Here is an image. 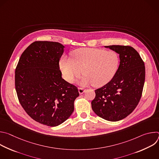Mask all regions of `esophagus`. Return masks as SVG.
I'll use <instances>...</instances> for the list:
<instances>
[{
	"instance_id": "34e87169",
	"label": "esophagus",
	"mask_w": 159,
	"mask_h": 159,
	"mask_svg": "<svg viewBox=\"0 0 159 159\" xmlns=\"http://www.w3.org/2000/svg\"><path fill=\"white\" fill-rule=\"evenodd\" d=\"M85 91V89H84V88H81V87L79 88V93L80 94H83Z\"/></svg>"
}]
</instances>
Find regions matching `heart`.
Returning a JSON list of instances; mask_svg holds the SVG:
<instances>
[{
	"instance_id": "heart-1",
	"label": "heart",
	"mask_w": 159,
	"mask_h": 159,
	"mask_svg": "<svg viewBox=\"0 0 159 159\" xmlns=\"http://www.w3.org/2000/svg\"><path fill=\"white\" fill-rule=\"evenodd\" d=\"M119 63V55L115 51L80 48L74 52L73 59L63 58L60 65L65 79L70 83H74L83 70L81 85L102 86L115 76Z\"/></svg>"
}]
</instances>
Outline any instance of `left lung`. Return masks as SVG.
Masks as SVG:
<instances>
[{
	"label": "left lung",
	"instance_id": "obj_1",
	"mask_svg": "<svg viewBox=\"0 0 159 159\" xmlns=\"http://www.w3.org/2000/svg\"><path fill=\"white\" fill-rule=\"evenodd\" d=\"M120 55V65L113 78L103 87L95 90L91 102L96 114L109 121L128 116L137 106L143 92L145 79L144 61L130 46H105Z\"/></svg>",
	"mask_w": 159,
	"mask_h": 159
}]
</instances>
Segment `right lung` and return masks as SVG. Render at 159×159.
I'll use <instances>...</instances> for the list:
<instances>
[{
	"instance_id": "add662e5",
	"label": "right lung",
	"mask_w": 159,
	"mask_h": 159,
	"mask_svg": "<svg viewBox=\"0 0 159 159\" xmlns=\"http://www.w3.org/2000/svg\"><path fill=\"white\" fill-rule=\"evenodd\" d=\"M64 46L38 41L22 53L15 70L19 101L36 121L57 126L69 118L79 96L77 87L61 78L59 61Z\"/></svg>"
}]
</instances>
